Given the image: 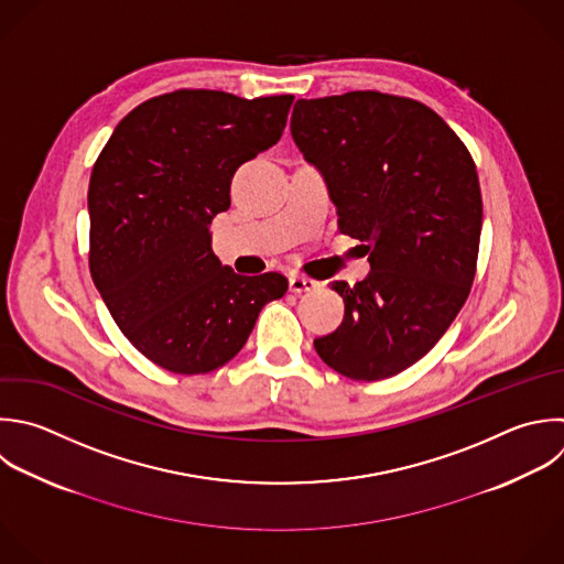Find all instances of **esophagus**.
I'll use <instances>...</instances> for the list:
<instances>
[{
	"label": "esophagus",
	"instance_id": "obj_1",
	"mask_svg": "<svg viewBox=\"0 0 564 564\" xmlns=\"http://www.w3.org/2000/svg\"><path fill=\"white\" fill-rule=\"evenodd\" d=\"M319 284L315 280H308V278H302V275H291L289 280V289L293 293H308V291H315Z\"/></svg>",
	"mask_w": 564,
	"mask_h": 564
}]
</instances>
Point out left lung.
Masks as SVG:
<instances>
[{
  "instance_id": "8db88e82",
  "label": "left lung",
  "mask_w": 564,
  "mask_h": 564,
  "mask_svg": "<svg viewBox=\"0 0 564 564\" xmlns=\"http://www.w3.org/2000/svg\"><path fill=\"white\" fill-rule=\"evenodd\" d=\"M291 134L324 176L341 234L366 245L364 282H333L341 326L313 341L326 366L379 381L419 361L465 304L482 200L463 141L427 106L357 90L300 99Z\"/></svg>"
}]
</instances>
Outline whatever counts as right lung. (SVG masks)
I'll list each match as a JSON object with an SVG mask.
<instances>
[{
    "label": "right lung",
    "instance_id": "obj_1",
    "mask_svg": "<svg viewBox=\"0 0 564 564\" xmlns=\"http://www.w3.org/2000/svg\"><path fill=\"white\" fill-rule=\"evenodd\" d=\"M293 97L176 90L134 108L88 189L90 273L123 335L156 366L205 375L247 344L280 273L238 275L212 251L236 170L275 145Z\"/></svg>",
    "mask_w": 564,
    "mask_h": 564
}]
</instances>
